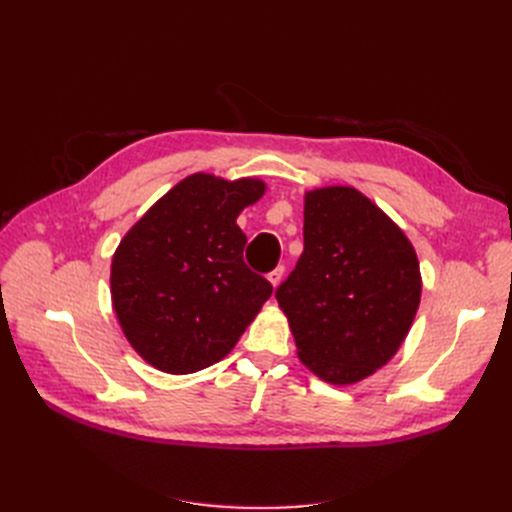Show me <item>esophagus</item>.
Wrapping results in <instances>:
<instances>
[{
  "mask_svg": "<svg viewBox=\"0 0 512 512\" xmlns=\"http://www.w3.org/2000/svg\"><path fill=\"white\" fill-rule=\"evenodd\" d=\"M267 277H269V282L273 284V288H277L282 282V277H284V267H275Z\"/></svg>",
  "mask_w": 512,
  "mask_h": 512,
  "instance_id": "34e87169",
  "label": "esophagus"
}]
</instances>
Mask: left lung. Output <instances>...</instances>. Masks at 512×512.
<instances>
[{"label":"left lung","instance_id":"8db88e82","mask_svg":"<svg viewBox=\"0 0 512 512\" xmlns=\"http://www.w3.org/2000/svg\"><path fill=\"white\" fill-rule=\"evenodd\" d=\"M303 254L275 299L305 367L331 384H354L389 363L421 303L412 243L359 190L305 194Z\"/></svg>","mask_w":512,"mask_h":512}]
</instances>
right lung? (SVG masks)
<instances>
[{
	"label": "right lung",
	"mask_w": 512,
	"mask_h": 512,
	"mask_svg": "<svg viewBox=\"0 0 512 512\" xmlns=\"http://www.w3.org/2000/svg\"><path fill=\"white\" fill-rule=\"evenodd\" d=\"M265 194L260 179L196 173L166 192L128 235L111 265L117 320L130 346L166 374L222 361L273 286L247 269L239 213Z\"/></svg>",
	"instance_id": "1"
}]
</instances>
